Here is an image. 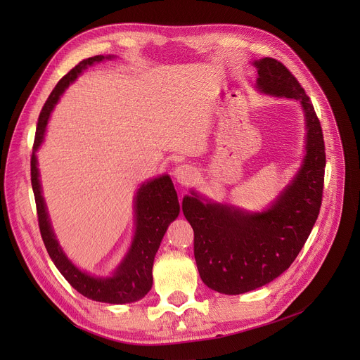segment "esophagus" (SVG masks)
<instances>
[{
  "instance_id": "34e87169",
  "label": "esophagus",
  "mask_w": 360,
  "mask_h": 360,
  "mask_svg": "<svg viewBox=\"0 0 360 360\" xmlns=\"http://www.w3.org/2000/svg\"><path fill=\"white\" fill-rule=\"evenodd\" d=\"M174 175H175V179H176L179 184L188 185V184H191V182L194 181V178H195V169H194L191 165L184 163V165H179V166L175 169Z\"/></svg>"
}]
</instances>
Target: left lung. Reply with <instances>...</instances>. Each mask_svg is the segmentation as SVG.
<instances>
[{
	"label": "left lung",
	"instance_id": "1",
	"mask_svg": "<svg viewBox=\"0 0 360 360\" xmlns=\"http://www.w3.org/2000/svg\"><path fill=\"white\" fill-rule=\"evenodd\" d=\"M257 87L300 102L307 121V155L293 181L269 210L247 213L232 205L202 202L193 191L182 212L194 231L201 280L224 295L258 289L286 271L304 247L323 202L326 146L312 102L295 75L274 58L255 61Z\"/></svg>",
	"mask_w": 360,
	"mask_h": 360
}]
</instances>
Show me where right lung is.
<instances>
[{
  "mask_svg": "<svg viewBox=\"0 0 360 360\" xmlns=\"http://www.w3.org/2000/svg\"><path fill=\"white\" fill-rule=\"evenodd\" d=\"M105 58H112V56L96 55L83 60L64 75L49 94L48 101L41 110L39 120H37L33 153L30 158V175L41 235L55 267L60 270L70 285L83 296L96 302H105V304L121 305L144 297L151 289V285H153L151 270H153L155 255L159 250V245L167 226L179 214V201L172 179L169 178V175H163L140 186L134 205L136 235L134 239H132L129 251L112 277H93L75 267L63 252L58 240L55 239L41 191L39 170H37V160L34 155V151L39 148L41 143L44 141L45 128L51 112L64 90L70 83L77 79V75L83 70L94 63H101Z\"/></svg>",
  "mask_w": 360,
  "mask_h": 360,
  "instance_id": "right-lung-1",
  "label": "right lung"
}]
</instances>
